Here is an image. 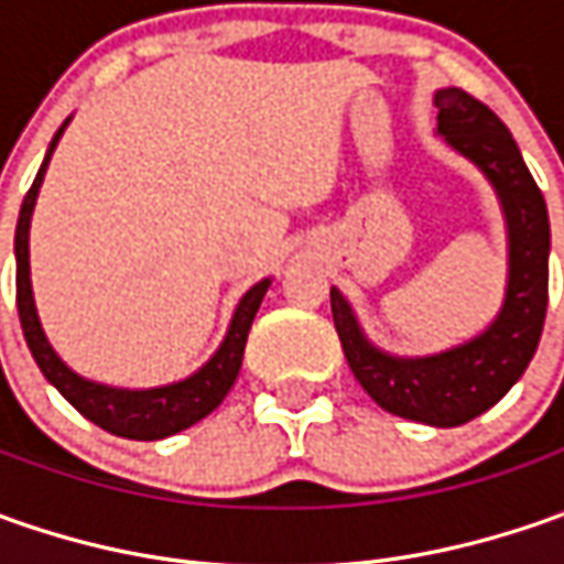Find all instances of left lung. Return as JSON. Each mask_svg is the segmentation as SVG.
<instances>
[{
    "mask_svg": "<svg viewBox=\"0 0 564 564\" xmlns=\"http://www.w3.org/2000/svg\"><path fill=\"white\" fill-rule=\"evenodd\" d=\"M440 134L496 185L509 219V292L487 333L433 358H389L377 351L345 297L333 289V319L341 351L364 392L408 421L458 426L484 414L528 370L543 336L550 301V216L543 191L502 119L487 102L445 87L436 94Z\"/></svg>",
    "mask_w": 564,
    "mask_h": 564,
    "instance_id": "left-lung-1",
    "label": "left lung"
}]
</instances>
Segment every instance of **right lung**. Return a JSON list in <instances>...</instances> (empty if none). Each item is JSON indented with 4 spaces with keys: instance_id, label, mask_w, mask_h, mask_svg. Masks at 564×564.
I'll return each instance as SVG.
<instances>
[{
    "instance_id": "add662e5",
    "label": "right lung",
    "mask_w": 564,
    "mask_h": 564,
    "mask_svg": "<svg viewBox=\"0 0 564 564\" xmlns=\"http://www.w3.org/2000/svg\"><path fill=\"white\" fill-rule=\"evenodd\" d=\"M65 124L55 131L50 153H46V160L40 165L31 191L24 194L18 228H14V294H18L21 329H24L28 348H31L36 367L43 370V377L50 379L55 389L72 401L87 421H94L106 433H116V436H124V440H147V443L150 440H163V436H172L178 430H187L191 423L204 421L206 414L213 408H219V401L228 395L231 382L238 379V370H241L250 323H253V316L260 311V301H263V294L270 289V279L257 282L241 297L238 311L231 316L226 341L219 345V351L194 377L163 386V389L131 392V389H109V386H99V382H90V379H80L77 373H72L58 360L53 348H50V341H46L43 329H40L31 292V263H28V231H31V213L33 204H36V191H40L43 172L50 165V156H53L55 143L62 138Z\"/></svg>"
}]
</instances>
